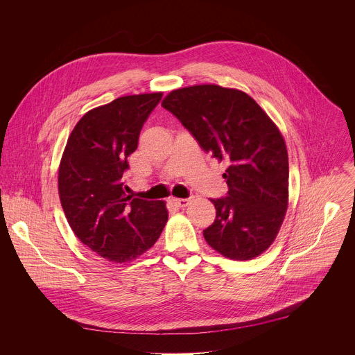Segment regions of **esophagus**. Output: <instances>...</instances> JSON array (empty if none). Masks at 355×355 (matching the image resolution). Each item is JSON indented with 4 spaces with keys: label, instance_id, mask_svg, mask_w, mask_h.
<instances>
[{
    "label": "esophagus",
    "instance_id": "34e87169",
    "mask_svg": "<svg viewBox=\"0 0 355 355\" xmlns=\"http://www.w3.org/2000/svg\"><path fill=\"white\" fill-rule=\"evenodd\" d=\"M192 200H193V198H187V199H177V198H174V199H173V202H174L178 207H187Z\"/></svg>",
    "mask_w": 355,
    "mask_h": 355
}]
</instances>
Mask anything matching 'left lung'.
<instances>
[{
    "instance_id": "left-lung-1",
    "label": "left lung",
    "mask_w": 355,
    "mask_h": 355,
    "mask_svg": "<svg viewBox=\"0 0 355 355\" xmlns=\"http://www.w3.org/2000/svg\"><path fill=\"white\" fill-rule=\"evenodd\" d=\"M162 106L193 135L205 152L227 162V196L210 199L214 223L206 242L232 260L267 250L284 223L289 160L282 134L246 92L214 84L171 91Z\"/></svg>"
}]
</instances>
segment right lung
Returning a JSON list of instances; mask_svg holds the SVG:
<instances>
[{
  "label": "right lung",
  "mask_w": 355,
  "mask_h": 355,
  "mask_svg": "<svg viewBox=\"0 0 355 355\" xmlns=\"http://www.w3.org/2000/svg\"><path fill=\"white\" fill-rule=\"evenodd\" d=\"M162 96H121L87 112L60 160L58 188L70 228L87 248L113 263L131 261L150 249L168 218L163 200L127 196L123 182L127 157Z\"/></svg>",
  "instance_id": "add662e5"
}]
</instances>
